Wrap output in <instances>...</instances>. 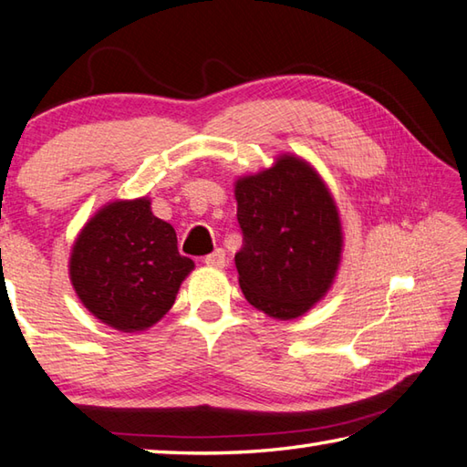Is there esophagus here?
<instances>
[{
	"mask_svg": "<svg viewBox=\"0 0 467 467\" xmlns=\"http://www.w3.org/2000/svg\"><path fill=\"white\" fill-rule=\"evenodd\" d=\"M203 262L211 268H223L225 266V252L222 248H217L215 252H211L209 256H205Z\"/></svg>",
	"mask_w": 467,
	"mask_h": 467,
	"instance_id": "34e87169",
	"label": "esophagus"
}]
</instances>
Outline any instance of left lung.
<instances>
[{
  "mask_svg": "<svg viewBox=\"0 0 467 467\" xmlns=\"http://www.w3.org/2000/svg\"><path fill=\"white\" fill-rule=\"evenodd\" d=\"M242 248L235 254L248 303L275 319H296L331 288L343 248L337 205L309 162L283 154L235 181Z\"/></svg>",
  "mask_w": 467,
  "mask_h": 467,
  "instance_id": "obj_1",
  "label": "left lung"
}]
</instances>
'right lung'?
<instances>
[{"label": "right lung", "mask_w": 467, "mask_h": 467, "mask_svg": "<svg viewBox=\"0 0 467 467\" xmlns=\"http://www.w3.org/2000/svg\"><path fill=\"white\" fill-rule=\"evenodd\" d=\"M192 268L179 254L174 227L152 213L148 197L101 207L68 260L70 283L87 311L124 333L161 321Z\"/></svg>", "instance_id": "right-lung-1"}]
</instances>
